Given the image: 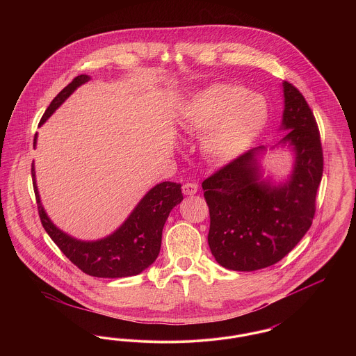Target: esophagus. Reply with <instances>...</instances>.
I'll return each mask as SVG.
<instances>
[{
  "label": "esophagus",
  "mask_w": 356,
  "mask_h": 356,
  "mask_svg": "<svg viewBox=\"0 0 356 356\" xmlns=\"http://www.w3.org/2000/svg\"><path fill=\"white\" fill-rule=\"evenodd\" d=\"M181 189H183L184 195L192 196V195H195L197 192V184H195V183H186Z\"/></svg>",
  "instance_id": "34e87169"
}]
</instances>
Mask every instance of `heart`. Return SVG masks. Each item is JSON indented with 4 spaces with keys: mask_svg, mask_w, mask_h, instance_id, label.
<instances>
[{
    "mask_svg": "<svg viewBox=\"0 0 356 356\" xmlns=\"http://www.w3.org/2000/svg\"><path fill=\"white\" fill-rule=\"evenodd\" d=\"M184 121L193 131H207L202 143L204 154L216 164H225L263 132L268 105L263 96L247 93L243 86L215 84L188 102Z\"/></svg>",
    "mask_w": 356,
    "mask_h": 356,
    "instance_id": "heart-1",
    "label": "heart"
}]
</instances>
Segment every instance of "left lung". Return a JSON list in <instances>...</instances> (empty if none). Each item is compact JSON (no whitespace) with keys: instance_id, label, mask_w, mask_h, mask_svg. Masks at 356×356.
<instances>
[{"instance_id":"left-lung-1","label":"left lung","mask_w":356,"mask_h":356,"mask_svg":"<svg viewBox=\"0 0 356 356\" xmlns=\"http://www.w3.org/2000/svg\"><path fill=\"white\" fill-rule=\"evenodd\" d=\"M284 112L280 143L295 151L287 183L260 181L257 156L250 149L203 181L209 208L208 244L216 261L234 271H254L282 260L302 240L315 216L322 181L323 149L315 116L298 88L283 83Z\"/></svg>"}]
</instances>
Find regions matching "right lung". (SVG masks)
<instances>
[{"mask_svg": "<svg viewBox=\"0 0 356 356\" xmlns=\"http://www.w3.org/2000/svg\"><path fill=\"white\" fill-rule=\"evenodd\" d=\"M89 79L86 74L74 77L53 99L40 120V125L49 119L51 113ZM35 140L37 134L34 135L33 147ZM32 180L42 227L77 268L95 277H127L148 268L160 252L163 228L172 208L183 200L181 184L172 181L160 183L141 199L129 218L112 235L96 241H81L58 229L45 213L35 186L34 163Z\"/></svg>", "mask_w": 356, "mask_h": 356, "instance_id": "add662e5", "label": "right lung"}]
</instances>
